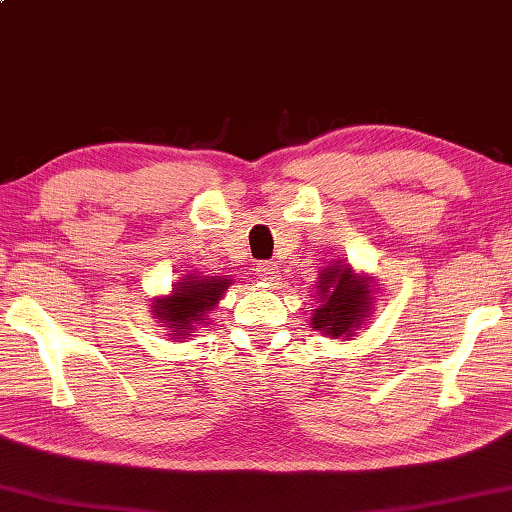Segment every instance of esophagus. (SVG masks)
<instances>
[{"label": "esophagus", "mask_w": 512, "mask_h": 512, "mask_svg": "<svg viewBox=\"0 0 512 512\" xmlns=\"http://www.w3.org/2000/svg\"><path fill=\"white\" fill-rule=\"evenodd\" d=\"M258 276L265 278L269 282H276L278 280V265L273 263V260H263V263L258 265Z\"/></svg>", "instance_id": "1"}]
</instances>
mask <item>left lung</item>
I'll list each match as a JSON object with an SVG mask.
<instances>
[{"mask_svg":"<svg viewBox=\"0 0 512 512\" xmlns=\"http://www.w3.org/2000/svg\"><path fill=\"white\" fill-rule=\"evenodd\" d=\"M321 306L315 310L313 328L330 336H352L369 308V289L363 278H354L350 267H332L321 273Z\"/></svg>","mask_w":512,"mask_h":512,"instance_id":"8db88e82","label":"left lung"}]
</instances>
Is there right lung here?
Here are the masks:
<instances>
[{
  "label": "right lung",
  "instance_id": "right-lung-1",
  "mask_svg": "<svg viewBox=\"0 0 512 512\" xmlns=\"http://www.w3.org/2000/svg\"><path fill=\"white\" fill-rule=\"evenodd\" d=\"M226 278L195 280L186 278L176 284L173 295L162 297L156 302V317L169 328H176L173 334L182 336L195 328V323H204L208 310H213L223 291L228 289Z\"/></svg>",
  "mask_w": 512,
  "mask_h": 512
}]
</instances>
